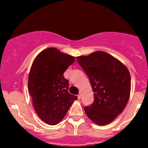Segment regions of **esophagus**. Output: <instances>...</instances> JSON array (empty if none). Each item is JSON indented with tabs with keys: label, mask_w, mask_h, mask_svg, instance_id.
I'll return each instance as SVG.
<instances>
[{
	"label": "esophagus",
	"mask_w": 148,
	"mask_h": 148,
	"mask_svg": "<svg viewBox=\"0 0 148 148\" xmlns=\"http://www.w3.org/2000/svg\"><path fill=\"white\" fill-rule=\"evenodd\" d=\"M77 97H78V99H81V97H82V95L81 94H79L78 95H77Z\"/></svg>",
	"instance_id": "34e87169"
}]
</instances>
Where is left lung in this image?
<instances>
[{"label":"left lung","mask_w":148,"mask_h":148,"mask_svg":"<svg viewBox=\"0 0 148 148\" xmlns=\"http://www.w3.org/2000/svg\"><path fill=\"white\" fill-rule=\"evenodd\" d=\"M77 60L89 77L95 92L94 102L84 107L86 115L97 125L110 123L122 112L129 100V71L120 61L101 51L78 56Z\"/></svg>","instance_id":"8db88e82"}]
</instances>
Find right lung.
<instances>
[{"label": "right lung", "mask_w": 148, "mask_h": 148, "mask_svg": "<svg viewBox=\"0 0 148 148\" xmlns=\"http://www.w3.org/2000/svg\"><path fill=\"white\" fill-rule=\"evenodd\" d=\"M75 58L55 48L42 51L33 62L28 75V92L38 117L51 125L59 123L77 97L69 93L64 77Z\"/></svg>", "instance_id": "right-lung-1"}]
</instances>
